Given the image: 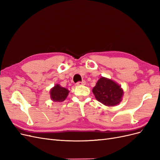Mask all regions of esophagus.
Instances as JSON below:
<instances>
[{
  "mask_svg": "<svg viewBox=\"0 0 160 160\" xmlns=\"http://www.w3.org/2000/svg\"><path fill=\"white\" fill-rule=\"evenodd\" d=\"M86 84V82L85 81H83L81 82H77V85H85Z\"/></svg>",
  "mask_w": 160,
  "mask_h": 160,
  "instance_id": "esophagus-1",
  "label": "esophagus"
}]
</instances>
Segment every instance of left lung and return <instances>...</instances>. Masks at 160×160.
<instances>
[{"mask_svg":"<svg viewBox=\"0 0 160 160\" xmlns=\"http://www.w3.org/2000/svg\"><path fill=\"white\" fill-rule=\"evenodd\" d=\"M96 99L104 105L113 107L122 101L123 90L113 80L101 77L92 89Z\"/></svg>","mask_w":160,"mask_h":160,"instance_id":"1","label":"left lung"}]
</instances>
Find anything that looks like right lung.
Instances as JSON below:
<instances>
[{"label": "right lung", "instance_id": "obj_1", "mask_svg": "<svg viewBox=\"0 0 160 160\" xmlns=\"http://www.w3.org/2000/svg\"><path fill=\"white\" fill-rule=\"evenodd\" d=\"M68 89L61 87L59 84H55L50 90V98L54 102H62L68 96Z\"/></svg>", "mask_w": 160, "mask_h": 160}]
</instances>
